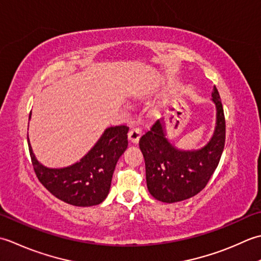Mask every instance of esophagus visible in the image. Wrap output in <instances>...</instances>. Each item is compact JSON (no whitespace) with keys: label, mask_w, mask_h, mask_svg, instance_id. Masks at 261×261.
<instances>
[{"label":"esophagus","mask_w":261,"mask_h":261,"mask_svg":"<svg viewBox=\"0 0 261 261\" xmlns=\"http://www.w3.org/2000/svg\"><path fill=\"white\" fill-rule=\"evenodd\" d=\"M141 135H142V129L140 127H132L128 133V140L129 142L133 143V144H137L141 138Z\"/></svg>","instance_id":"1"}]
</instances>
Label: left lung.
<instances>
[{"instance_id": "left-lung-1", "label": "left lung", "mask_w": 261, "mask_h": 261, "mask_svg": "<svg viewBox=\"0 0 261 261\" xmlns=\"http://www.w3.org/2000/svg\"><path fill=\"white\" fill-rule=\"evenodd\" d=\"M216 123L210 142L198 150H180L167 137L166 125L158 120L140 140L145 160L146 185L154 198L177 203L197 195L219 166L225 143V118L220 93L213 88Z\"/></svg>"}]
</instances>
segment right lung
<instances>
[{"label":"right lung","mask_w":261,"mask_h":261,"mask_svg":"<svg viewBox=\"0 0 261 261\" xmlns=\"http://www.w3.org/2000/svg\"><path fill=\"white\" fill-rule=\"evenodd\" d=\"M127 133L128 127L124 125L109 127L81 160L65 168L42 166L36 159L28 137L37 178L51 195L70 205L88 207L102 203L109 194L116 164L128 145Z\"/></svg>","instance_id":"right-lung-1"}]
</instances>
